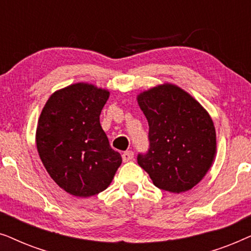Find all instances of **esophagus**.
Listing matches in <instances>:
<instances>
[{"mask_svg":"<svg viewBox=\"0 0 251 251\" xmlns=\"http://www.w3.org/2000/svg\"><path fill=\"white\" fill-rule=\"evenodd\" d=\"M133 154L132 151H126V152H123L122 154V160L123 162H128V161H131L133 159Z\"/></svg>","mask_w":251,"mask_h":251,"instance_id":"34e87169","label":"esophagus"}]
</instances>
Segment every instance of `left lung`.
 <instances>
[{
    "label": "left lung",
    "mask_w": 251,
    "mask_h": 251,
    "mask_svg": "<svg viewBox=\"0 0 251 251\" xmlns=\"http://www.w3.org/2000/svg\"><path fill=\"white\" fill-rule=\"evenodd\" d=\"M149 122L150 146L137 162L160 190L180 193L208 173L216 154V131L207 111L173 84L143 92L137 98Z\"/></svg>",
    "instance_id": "1"
}]
</instances>
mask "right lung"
<instances>
[{
  "instance_id": "right-lung-1",
  "label": "right lung",
  "mask_w": 251,
  "mask_h": 251,
  "mask_svg": "<svg viewBox=\"0 0 251 251\" xmlns=\"http://www.w3.org/2000/svg\"><path fill=\"white\" fill-rule=\"evenodd\" d=\"M108 96L92 84H72L54 92L40 115L36 146L41 161L58 186L75 197L106 190L122 163L99 121Z\"/></svg>"
}]
</instances>
